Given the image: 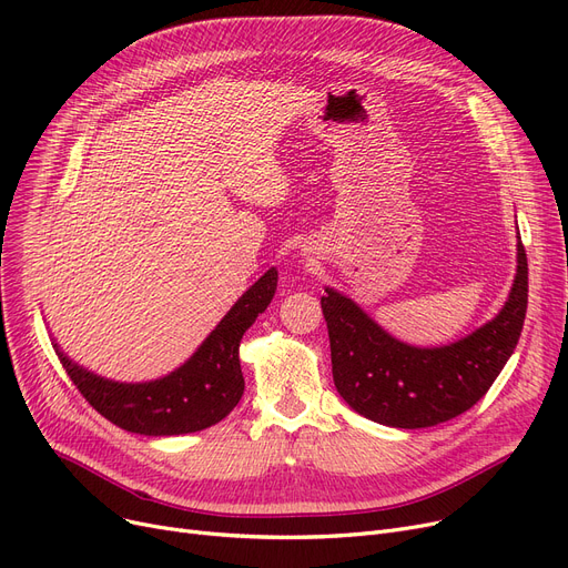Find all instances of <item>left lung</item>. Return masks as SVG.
Wrapping results in <instances>:
<instances>
[{"label":"left lung","instance_id":"1","mask_svg":"<svg viewBox=\"0 0 568 568\" xmlns=\"http://www.w3.org/2000/svg\"><path fill=\"white\" fill-rule=\"evenodd\" d=\"M527 253L517 241V271L504 308L468 336L417 348L387 334L351 297L325 287L332 374L341 397L378 425L399 429L453 420L485 397L513 355L527 313Z\"/></svg>","mask_w":568,"mask_h":568}]
</instances>
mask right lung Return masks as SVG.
I'll return each instance as SVG.
<instances>
[{
  "mask_svg": "<svg viewBox=\"0 0 568 568\" xmlns=\"http://www.w3.org/2000/svg\"><path fill=\"white\" fill-rule=\"evenodd\" d=\"M276 285L278 271L271 266L255 285L241 294L192 357L158 381H109L69 359L58 343H53V348L88 404L120 429L143 436L202 432L227 417L239 404L245 387L239 343L255 317L274 300Z\"/></svg>",
  "mask_w": 568,
  "mask_h": 568,
  "instance_id": "1",
  "label": "right lung"
}]
</instances>
